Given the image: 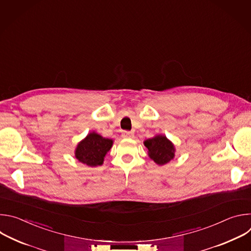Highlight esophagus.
<instances>
[{
	"instance_id": "34e87169",
	"label": "esophagus",
	"mask_w": 251,
	"mask_h": 251,
	"mask_svg": "<svg viewBox=\"0 0 251 251\" xmlns=\"http://www.w3.org/2000/svg\"><path fill=\"white\" fill-rule=\"evenodd\" d=\"M122 136H123L124 138H133L134 134H133L132 132H130V131H123V132H122Z\"/></svg>"
}]
</instances>
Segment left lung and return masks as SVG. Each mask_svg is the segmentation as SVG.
I'll use <instances>...</instances> for the list:
<instances>
[{
    "mask_svg": "<svg viewBox=\"0 0 251 251\" xmlns=\"http://www.w3.org/2000/svg\"><path fill=\"white\" fill-rule=\"evenodd\" d=\"M144 145L148 149L150 159L159 166L168 164L175 157V145L165 135L159 134L147 139L144 141Z\"/></svg>",
    "mask_w": 251,
    "mask_h": 251,
    "instance_id": "obj_1",
    "label": "left lung"
}]
</instances>
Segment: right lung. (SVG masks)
I'll use <instances>...</instances> for the list:
<instances>
[{
  "mask_svg": "<svg viewBox=\"0 0 251 251\" xmlns=\"http://www.w3.org/2000/svg\"><path fill=\"white\" fill-rule=\"evenodd\" d=\"M113 145V140L104 138L96 132H90L75 148V156L78 162L88 167L101 166L106 154Z\"/></svg>",
  "mask_w": 251,
  "mask_h": 251,
  "instance_id": "1",
  "label": "right lung"
}]
</instances>
